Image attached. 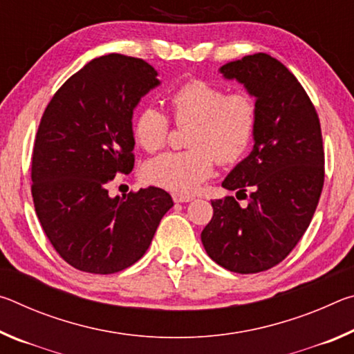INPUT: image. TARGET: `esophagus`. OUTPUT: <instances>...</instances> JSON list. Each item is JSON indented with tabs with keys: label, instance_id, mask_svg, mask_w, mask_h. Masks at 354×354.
Masks as SVG:
<instances>
[{
	"label": "esophagus",
	"instance_id": "1",
	"mask_svg": "<svg viewBox=\"0 0 354 354\" xmlns=\"http://www.w3.org/2000/svg\"><path fill=\"white\" fill-rule=\"evenodd\" d=\"M171 196H173V201H175V203H189V201L194 200V196L184 195V194H173Z\"/></svg>",
	"mask_w": 354,
	"mask_h": 354
}]
</instances>
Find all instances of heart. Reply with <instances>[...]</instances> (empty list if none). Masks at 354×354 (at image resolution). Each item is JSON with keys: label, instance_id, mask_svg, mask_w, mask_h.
<instances>
[{"label": "heart", "instance_id": "obj_1", "mask_svg": "<svg viewBox=\"0 0 354 354\" xmlns=\"http://www.w3.org/2000/svg\"><path fill=\"white\" fill-rule=\"evenodd\" d=\"M167 100L178 124L192 123V148L149 160L143 170L147 181L187 194L212 175L215 159L226 165L247 154L257 123V107L248 93H226L223 87L194 80L176 87ZM133 134L143 149L156 151L165 145L169 118L158 107H143L134 118Z\"/></svg>", "mask_w": 354, "mask_h": 354}]
</instances>
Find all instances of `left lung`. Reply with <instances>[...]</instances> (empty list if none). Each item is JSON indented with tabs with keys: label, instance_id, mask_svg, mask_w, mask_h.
<instances>
[{
	"label": "left lung",
	"instance_id": "8db88e82",
	"mask_svg": "<svg viewBox=\"0 0 354 354\" xmlns=\"http://www.w3.org/2000/svg\"><path fill=\"white\" fill-rule=\"evenodd\" d=\"M218 71L242 84L257 107L253 149L221 183L251 195L245 207L234 196L212 201L201 242L226 270L257 273L283 261L313 220L325 179L320 122L301 84L270 55L245 56Z\"/></svg>",
	"mask_w": 354,
	"mask_h": 354
}]
</instances>
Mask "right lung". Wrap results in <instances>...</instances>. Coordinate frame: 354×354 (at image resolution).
Masks as SVG:
<instances>
[{"label": "right lung", "instance_id": "obj_1", "mask_svg": "<svg viewBox=\"0 0 354 354\" xmlns=\"http://www.w3.org/2000/svg\"><path fill=\"white\" fill-rule=\"evenodd\" d=\"M160 86L143 59L106 55L65 81L46 106L32 151V200L46 237L81 272L109 274L145 254L173 206L159 187L109 196L134 167L133 113Z\"/></svg>", "mask_w": 354, "mask_h": 354}]
</instances>
